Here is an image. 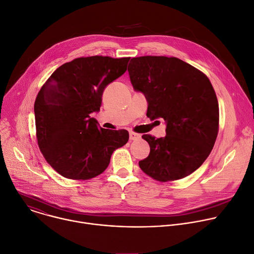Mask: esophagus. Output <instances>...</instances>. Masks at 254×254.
<instances>
[{
	"instance_id": "esophagus-1",
	"label": "esophagus",
	"mask_w": 254,
	"mask_h": 254,
	"mask_svg": "<svg viewBox=\"0 0 254 254\" xmlns=\"http://www.w3.org/2000/svg\"><path fill=\"white\" fill-rule=\"evenodd\" d=\"M140 137V134H138V133H135V132H133V131H131L130 133H129V138H130V140H137V139H139Z\"/></svg>"
}]
</instances>
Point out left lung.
I'll return each mask as SVG.
<instances>
[{
	"label": "left lung",
	"mask_w": 254,
	"mask_h": 254,
	"mask_svg": "<svg viewBox=\"0 0 254 254\" xmlns=\"http://www.w3.org/2000/svg\"><path fill=\"white\" fill-rule=\"evenodd\" d=\"M131 83L148 102L147 117L162 118L166 135H142L150 153L142 172L165 183L193 173L210 155L219 131V104L208 76L177 58L139 56L128 65Z\"/></svg>",
	"instance_id": "left-lung-1"
}]
</instances>
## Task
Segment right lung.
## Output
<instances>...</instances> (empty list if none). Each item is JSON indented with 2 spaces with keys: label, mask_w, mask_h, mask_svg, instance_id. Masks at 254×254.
I'll use <instances>...</instances> for the list:
<instances>
[{
  "label": "right lung",
  "mask_w": 254,
  "mask_h": 254,
  "mask_svg": "<svg viewBox=\"0 0 254 254\" xmlns=\"http://www.w3.org/2000/svg\"><path fill=\"white\" fill-rule=\"evenodd\" d=\"M129 60L102 55L74 59L41 87L34 104L37 143L61 176L91 180L108 167L112 153L127 143V130L99 127L90 114L100 110L105 88L126 71Z\"/></svg>",
  "instance_id": "1"
}]
</instances>
